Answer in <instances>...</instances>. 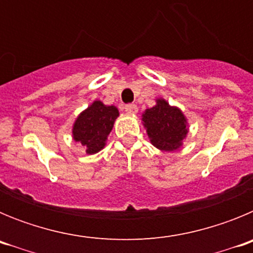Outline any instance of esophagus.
<instances>
[{
  "label": "esophagus",
  "instance_id": "1",
  "mask_svg": "<svg viewBox=\"0 0 253 253\" xmlns=\"http://www.w3.org/2000/svg\"><path fill=\"white\" fill-rule=\"evenodd\" d=\"M125 111L128 114H137L138 113V106L137 105H133V104H129V105H125Z\"/></svg>",
  "mask_w": 253,
  "mask_h": 253
}]
</instances>
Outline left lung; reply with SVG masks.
<instances>
[{"label": "left lung", "mask_w": 253, "mask_h": 253, "mask_svg": "<svg viewBox=\"0 0 253 253\" xmlns=\"http://www.w3.org/2000/svg\"><path fill=\"white\" fill-rule=\"evenodd\" d=\"M142 124L149 140L163 152H173L184 146L189 133V123L180 107L172 106L162 97L142 114Z\"/></svg>", "instance_id": "1"}]
</instances>
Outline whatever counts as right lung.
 <instances>
[{"label":"right lung","mask_w":253,"mask_h":253,"mask_svg":"<svg viewBox=\"0 0 253 253\" xmlns=\"http://www.w3.org/2000/svg\"><path fill=\"white\" fill-rule=\"evenodd\" d=\"M118 116V107L95 100L76 118L72 125L73 140L84 146L87 154L97 153L106 146L107 137Z\"/></svg>","instance_id":"right-lung-1"}]
</instances>
